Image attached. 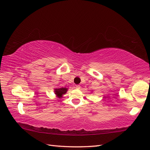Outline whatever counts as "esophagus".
I'll list each match as a JSON object with an SVG mask.
<instances>
[{"mask_svg": "<svg viewBox=\"0 0 150 150\" xmlns=\"http://www.w3.org/2000/svg\"><path fill=\"white\" fill-rule=\"evenodd\" d=\"M75 88L80 89V88H81V86H80V85H76V86H75Z\"/></svg>", "mask_w": 150, "mask_h": 150, "instance_id": "34e87169", "label": "esophagus"}]
</instances>
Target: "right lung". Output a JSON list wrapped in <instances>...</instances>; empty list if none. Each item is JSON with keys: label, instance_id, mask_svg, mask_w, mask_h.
<instances>
[{"label": "right lung", "instance_id": "1", "mask_svg": "<svg viewBox=\"0 0 150 150\" xmlns=\"http://www.w3.org/2000/svg\"><path fill=\"white\" fill-rule=\"evenodd\" d=\"M67 91H68V88H56L55 89V94L57 95L59 98H61L64 94H65Z\"/></svg>", "mask_w": 150, "mask_h": 150}]
</instances>
